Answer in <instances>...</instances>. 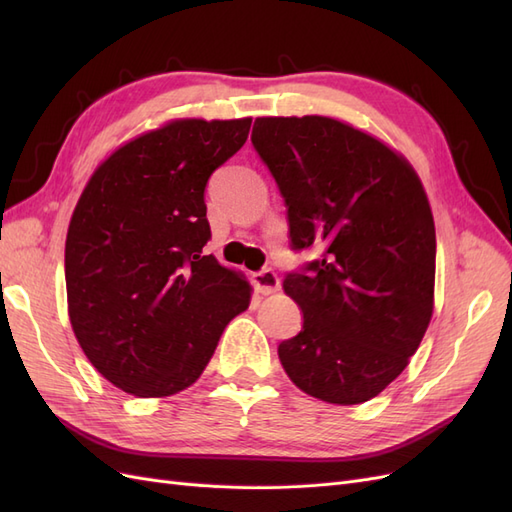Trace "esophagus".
<instances>
[{
  "label": "esophagus",
  "mask_w": 512,
  "mask_h": 512,
  "mask_svg": "<svg viewBox=\"0 0 512 512\" xmlns=\"http://www.w3.org/2000/svg\"><path fill=\"white\" fill-rule=\"evenodd\" d=\"M252 282L260 294H273L280 290V277L275 275L273 269H260L252 275Z\"/></svg>",
  "instance_id": "34e87169"
}]
</instances>
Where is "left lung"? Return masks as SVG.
I'll list each match as a JSON object with an SVG mask.
<instances>
[{
	"label": "left lung",
	"instance_id": "obj_1",
	"mask_svg": "<svg viewBox=\"0 0 512 512\" xmlns=\"http://www.w3.org/2000/svg\"><path fill=\"white\" fill-rule=\"evenodd\" d=\"M252 145L284 198L290 247H322L284 277L303 327L277 348L307 395L354 406L382 393L429 327L436 226L412 166L331 117H258Z\"/></svg>",
	"mask_w": 512,
	"mask_h": 512
}]
</instances>
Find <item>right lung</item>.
Listing matches in <instances>:
<instances>
[{"label":"right lung","mask_w":512,"mask_h":512,"mask_svg":"<svg viewBox=\"0 0 512 512\" xmlns=\"http://www.w3.org/2000/svg\"><path fill=\"white\" fill-rule=\"evenodd\" d=\"M252 119H179L119 147L83 190L66 239L68 312L100 374L136 397L198 380L250 284L203 247L205 188Z\"/></svg>","instance_id":"1"}]
</instances>
